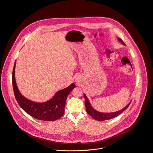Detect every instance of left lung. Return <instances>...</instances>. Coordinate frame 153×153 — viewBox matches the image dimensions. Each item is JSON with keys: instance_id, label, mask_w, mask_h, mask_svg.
Instances as JSON below:
<instances>
[{"instance_id": "obj_1", "label": "left lung", "mask_w": 153, "mask_h": 153, "mask_svg": "<svg viewBox=\"0 0 153 153\" xmlns=\"http://www.w3.org/2000/svg\"><path fill=\"white\" fill-rule=\"evenodd\" d=\"M119 40L120 41V42L123 44L125 45V43H124V42L120 39L118 38ZM85 96V107H86V110L87 113L92 117V118H94L96 120H97L99 121H105V120H111L112 118H114V117H116L117 115H119L120 114H121L122 112H123L126 109H127L128 108V107L130 105L131 102L129 103L126 107H124L123 109L117 112H114V113H100V112H98L96 110H95L94 109L89 102L88 99L87 98V97L86 96L85 94H84Z\"/></svg>"}]
</instances>
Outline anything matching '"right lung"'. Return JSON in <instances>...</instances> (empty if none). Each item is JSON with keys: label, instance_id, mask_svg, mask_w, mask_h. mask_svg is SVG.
<instances>
[{"label": "right lung", "instance_id": "right-lung-1", "mask_svg": "<svg viewBox=\"0 0 153 153\" xmlns=\"http://www.w3.org/2000/svg\"><path fill=\"white\" fill-rule=\"evenodd\" d=\"M15 64L12 73V85L16 100L21 108L37 120L53 121L59 119L64 113L67 97L75 88V85L72 83L65 89L59 91L51 100L46 102H33L23 97L17 88L15 76Z\"/></svg>", "mask_w": 153, "mask_h": 153}]
</instances>
